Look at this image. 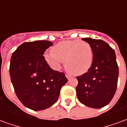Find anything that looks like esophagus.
<instances>
[{
	"mask_svg": "<svg viewBox=\"0 0 127 127\" xmlns=\"http://www.w3.org/2000/svg\"><path fill=\"white\" fill-rule=\"evenodd\" d=\"M65 76H66V77L67 78V79H68V80H69V79L71 78V75H68V74L65 75Z\"/></svg>",
	"mask_w": 127,
	"mask_h": 127,
	"instance_id": "34e87169",
	"label": "esophagus"
}]
</instances>
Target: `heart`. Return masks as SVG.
<instances>
[{
	"mask_svg": "<svg viewBox=\"0 0 127 127\" xmlns=\"http://www.w3.org/2000/svg\"><path fill=\"white\" fill-rule=\"evenodd\" d=\"M45 53V60L53 69L58 71L64 62L65 69L71 74L82 75L88 71L93 63V53L91 45L86 41L66 40L58 43Z\"/></svg>",
	"mask_w": 127,
	"mask_h": 127,
	"instance_id": "b5f03b06",
	"label": "heart"
}]
</instances>
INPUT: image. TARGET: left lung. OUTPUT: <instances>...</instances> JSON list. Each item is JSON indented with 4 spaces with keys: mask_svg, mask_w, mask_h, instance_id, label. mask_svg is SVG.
Masks as SVG:
<instances>
[{
    "mask_svg": "<svg viewBox=\"0 0 127 127\" xmlns=\"http://www.w3.org/2000/svg\"><path fill=\"white\" fill-rule=\"evenodd\" d=\"M82 40L91 45L93 59L88 72L77 77V98L86 106L101 108L111 101L117 88L118 66L116 54L103 40L90 37Z\"/></svg>",
    "mask_w": 127,
    "mask_h": 127,
    "instance_id": "obj_1",
    "label": "left lung"
}]
</instances>
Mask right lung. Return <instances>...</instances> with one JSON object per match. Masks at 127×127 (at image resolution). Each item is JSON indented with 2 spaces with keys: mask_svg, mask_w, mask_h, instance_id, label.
<instances>
[{
  "mask_svg": "<svg viewBox=\"0 0 127 127\" xmlns=\"http://www.w3.org/2000/svg\"><path fill=\"white\" fill-rule=\"evenodd\" d=\"M53 43L50 41L26 42L12 54L9 73L15 94L22 103L34 111L50 107L58 100L67 79L53 70L43 54Z\"/></svg>",
  "mask_w": 127,
  "mask_h": 127,
  "instance_id": "1",
  "label": "right lung"
}]
</instances>
